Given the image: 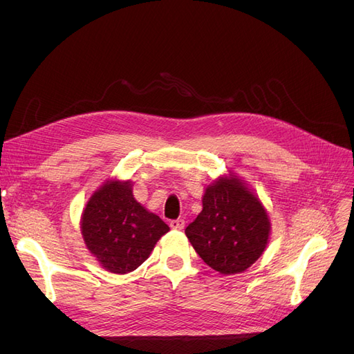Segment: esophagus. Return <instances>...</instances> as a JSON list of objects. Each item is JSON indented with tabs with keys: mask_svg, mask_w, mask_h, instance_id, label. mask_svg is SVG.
<instances>
[{
	"mask_svg": "<svg viewBox=\"0 0 354 354\" xmlns=\"http://www.w3.org/2000/svg\"><path fill=\"white\" fill-rule=\"evenodd\" d=\"M169 227L174 230H181L185 227V220L183 218H177V220H171L169 221Z\"/></svg>",
	"mask_w": 354,
	"mask_h": 354,
	"instance_id": "esophagus-1",
	"label": "esophagus"
}]
</instances>
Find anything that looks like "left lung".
<instances>
[{
  "label": "left lung",
  "mask_w": 354,
  "mask_h": 354,
  "mask_svg": "<svg viewBox=\"0 0 354 354\" xmlns=\"http://www.w3.org/2000/svg\"><path fill=\"white\" fill-rule=\"evenodd\" d=\"M185 233L211 269L234 274L260 259L270 221L260 199L239 178L221 177L205 189L202 211Z\"/></svg>",
  "instance_id": "obj_1"
}]
</instances>
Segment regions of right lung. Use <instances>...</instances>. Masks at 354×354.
<instances>
[{
	"mask_svg": "<svg viewBox=\"0 0 354 354\" xmlns=\"http://www.w3.org/2000/svg\"><path fill=\"white\" fill-rule=\"evenodd\" d=\"M168 230L156 214L134 199L130 180L106 181L94 192L81 218L88 251L106 270L118 274L130 273L143 264Z\"/></svg>",
	"mask_w": 354,
	"mask_h": 354,
	"instance_id": "obj_1",
	"label": "right lung"
}]
</instances>
